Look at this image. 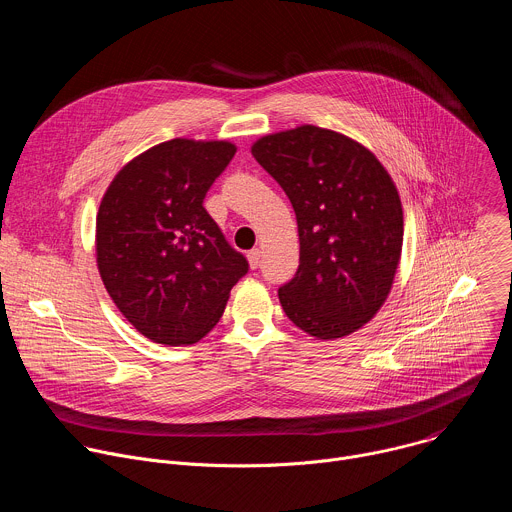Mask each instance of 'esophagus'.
Segmentation results:
<instances>
[{
	"instance_id": "1",
	"label": "esophagus",
	"mask_w": 512,
	"mask_h": 512,
	"mask_svg": "<svg viewBox=\"0 0 512 512\" xmlns=\"http://www.w3.org/2000/svg\"><path fill=\"white\" fill-rule=\"evenodd\" d=\"M247 259H249V267L251 269H257L259 267V261H261V251L259 249H253L247 253Z\"/></svg>"
}]
</instances>
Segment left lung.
<instances>
[{
    "mask_svg": "<svg viewBox=\"0 0 512 512\" xmlns=\"http://www.w3.org/2000/svg\"><path fill=\"white\" fill-rule=\"evenodd\" d=\"M251 154L296 210L300 265L279 287L285 316L318 340L356 332L385 304L401 259L393 178L362 143L316 125L263 135Z\"/></svg>",
    "mask_w": 512,
    "mask_h": 512,
    "instance_id": "obj_1",
    "label": "left lung"
}]
</instances>
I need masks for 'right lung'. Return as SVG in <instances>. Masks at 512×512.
Returning a JSON list of instances; mask_svg holds the SVG:
<instances>
[{
	"label": "right lung",
	"instance_id": "obj_1",
	"mask_svg": "<svg viewBox=\"0 0 512 512\" xmlns=\"http://www.w3.org/2000/svg\"><path fill=\"white\" fill-rule=\"evenodd\" d=\"M235 152L225 139L176 137L127 162L103 194L101 279L127 322L158 344L204 338L249 269L202 206Z\"/></svg>",
	"mask_w": 512,
	"mask_h": 512
}]
</instances>
